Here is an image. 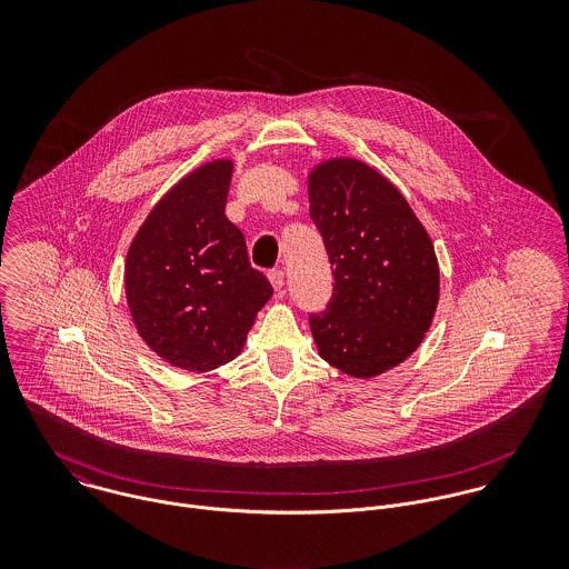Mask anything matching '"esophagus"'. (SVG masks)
I'll return each mask as SVG.
<instances>
[{
	"mask_svg": "<svg viewBox=\"0 0 569 569\" xmlns=\"http://www.w3.org/2000/svg\"><path fill=\"white\" fill-rule=\"evenodd\" d=\"M267 276H269V282L276 291H280L284 287V271L282 269H271Z\"/></svg>",
	"mask_w": 569,
	"mask_h": 569,
	"instance_id": "1",
	"label": "esophagus"
}]
</instances>
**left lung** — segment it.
I'll list each match as a JSON object with an SVG mask.
<instances>
[{"label":"left lung","mask_w":569,"mask_h":569,"mask_svg":"<svg viewBox=\"0 0 569 569\" xmlns=\"http://www.w3.org/2000/svg\"><path fill=\"white\" fill-rule=\"evenodd\" d=\"M309 201L335 276L325 311L309 316L320 357L350 377H377L406 361L433 320V244L406 197L363 162L320 163Z\"/></svg>","instance_id":"8db88e82"}]
</instances>
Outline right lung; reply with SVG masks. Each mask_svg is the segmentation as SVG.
I'll return each instance as SVG.
<instances>
[{
    "instance_id": "right-lung-1",
    "label": "right lung",
    "mask_w": 569,
    "mask_h": 569,
    "mask_svg": "<svg viewBox=\"0 0 569 569\" xmlns=\"http://www.w3.org/2000/svg\"><path fill=\"white\" fill-rule=\"evenodd\" d=\"M230 181L228 160L183 177L127 253V302L140 337L163 361L192 372L232 361L273 293L226 217Z\"/></svg>"
}]
</instances>
